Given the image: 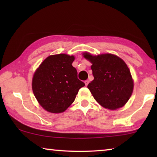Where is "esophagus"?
I'll return each instance as SVG.
<instances>
[{"mask_svg":"<svg viewBox=\"0 0 157 157\" xmlns=\"http://www.w3.org/2000/svg\"><path fill=\"white\" fill-rule=\"evenodd\" d=\"M84 83H85V85H86V86H87V85H88L89 83V81L88 80V79H86V80L84 81Z\"/></svg>","mask_w":157,"mask_h":157,"instance_id":"obj_1","label":"esophagus"}]
</instances>
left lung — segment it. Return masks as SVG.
I'll return each instance as SVG.
<instances>
[{
	"instance_id": "8db88e82",
	"label": "left lung",
	"mask_w": 157,
	"mask_h": 157,
	"mask_svg": "<svg viewBox=\"0 0 157 157\" xmlns=\"http://www.w3.org/2000/svg\"><path fill=\"white\" fill-rule=\"evenodd\" d=\"M84 57L92 63L94 79L87 87L95 100L109 109L123 107L134 88L129 69L124 61L111 54L93 56L86 52Z\"/></svg>"
}]
</instances>
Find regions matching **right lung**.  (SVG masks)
I'll use <instances>...</instances> for the list:
<instances>
[{
    "instance_id": "right-lung-1",
    "label": "right lung",
    "mask_w": 157,
    "mask_h": 157,
    "mask_svg": "<svg viewBox=\"0 0 157 157\" xmlns=\"http://www.w3.org/2000/svg\"><path fill=\"white\" fill-rule=\"evenodd\" d=\"M73 56L50 55L34 73L33 91L39 104L51 113L63 112L74 102L79 89L85 84L78 78L72 66Z\"/></svg>"
}]
</instances>
